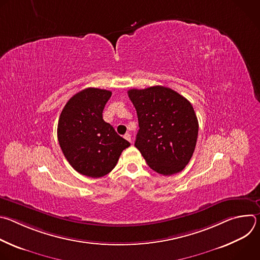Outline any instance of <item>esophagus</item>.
<instances>
[{
  "label": "esophagus",
  "instance_id": "esophagus-1",
  "mask_svg": "<svg viewBox=\"0 0 260 260\" xmlns=\"http://www.w3.org/2000/svg\"><path fill=\"white\" fill-rule=\"evenodd\" d=\"M124 139H126L128 142H132V137H131V134L126 133V134L124 135Z\"/></svg>",
  "mask_w": 260,
  "mask_h": 260
}]
</instances>
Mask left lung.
<instances>
[{"mask_svg":"<svg viewBox=\"0 0 260 260\" xmlns=\"http://www.w3.org/2000/svg\"><path fill=\"white\" fill-rule=\"evenodd\" d=\"M139 120L135 146L147 165L165 176L181 172L196 149L199 121L192 105L175 90L156 85L129 89Z\"/></svg>","mask_w":260,"mask_h":260,"instance_id":"1","label":"left lung"}]
</instances>
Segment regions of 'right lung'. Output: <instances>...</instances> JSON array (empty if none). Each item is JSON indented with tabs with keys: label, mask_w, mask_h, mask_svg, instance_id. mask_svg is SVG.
<instances>
[{
	"label": "right lung",
	"mask_w": 260,
	"mask_h": 260,
	"mask_svg": "<svg viewBox=\"0 0 260 260\" xmlns=\"http://www.w3.org/2000/svg\"><path fill=\"white\" fill-rule=\"evenodd\" d=\"M110 90L85 88L63 107L57 139L69 164L81 175L100 178L112 171L121 152L131 144L103 119Z\"/></svg>",
	"instance_id": "1"
}]
</instances>
